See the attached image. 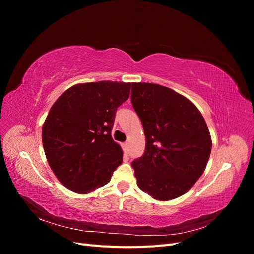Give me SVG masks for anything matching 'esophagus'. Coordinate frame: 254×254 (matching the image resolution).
Masks as SVG:
<instances>
[{"instance_id":"1","label":"esophagus","mask_w":254,"mask_h":254,"mask_svg":"<svg viewBox=\"0 0 254 254\" xmlns=\"http://www.w3.org/2000/svg\"><path fill=\"white\" fill-rule=\"evenodd\" d=\"M122 147H123V149H124L125 152H128V151H129V147H128V143H127V142L123 143V144H122Z\"/></svg>"}]
</instances>
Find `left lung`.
<instances>
[{"instance_id":"1","label":"left lung","mask_w":254,"mask_h":254,"mask_svg":"<svg viewBox=\"0 0 254 254\" xmlns=\"http://www.w3.org/2000/svg\"><path fill=\"white\" fill-rule=\"evenodd\" d=\"M131 104L146 137L143 156L131 162L137 187L157 200L186 194L203 174L212 148L201 113L157 83L132 82Z\"/></svg>"}]
</instances>
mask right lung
Returning <instances> with one entry per match:
<instances>
[{
  "instance_id": "add662e5",
  "label": "right lung",
  "mask_w": 254,
  "mask_h": 254,
  "mask_svg": "<svg viewBox=\"0 0 254 254\" xmlns=\"http://www.w3.org/2000/svg\"><path fill=\"white\" fill-rule=\"evenodd\" d=\"M131 82L78 83L52 106L42 128L45 156L54 174L75 193L87 194L109 183L123 162L111 135L115 113L129 97Z\"/></svg>"
}]
</instances>
